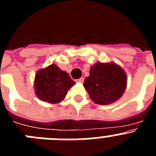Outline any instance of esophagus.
Masks as SVG:
<instances>
[{
    "instance_id": "obj_1",
    "label": "esophagus",
    "mask_w": 156,
    "mask_h": 156,
    "mask_svg": "<svg viewBox=\"0 0 156 156\" xmlns=\"http://www.w3.org/2000/svg\"><path fill=\"white\" fill-rule=\"evenodd\" d=\"M83 80H84V78H83V77H81V78H80V79L76 80V82H77V83H83Z\"/></svg>"
}]
</instances>
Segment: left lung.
I'll use <instances>...</instances> for the list:
<instances>
[{
  "label": "left lung",
  "instance_id": "left-lung-1",
  "mask_svg": "<svg viewBox=\"0 0 156 156\" xmlns=\"http://www.w3.org/2000/svg\"><path fill=\"white\" fill-rule=\"evenodd\" d=\"M126 75L115 63L98 62L91 66L90 75L83 86L90 99L98 105H108L117 101L126 87Z\"/></svg>",
  "mask_w": 156,
  "mask_h": 156
}]
</instances>
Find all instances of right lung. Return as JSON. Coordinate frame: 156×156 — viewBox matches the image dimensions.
I'll use <instances>...</instances> for the list:
<instances>
[{
  "mask_svg": "<svg viewBox=\"0 0 156 156\" xmlns=\"http://www.w3.org/2000/svg\"><path fill=\"white\" fill-rule=\"evenodd\" d=\"M75 84L66 72L55 64L40 69L35 76V92L43 101L56 104L63 100L69 89Z\"/></svg>",
  "mask_w": 156,
  "mask_h": 156,
  "instance_id": "1",
  "label": "right lung"
}]
</instances>
